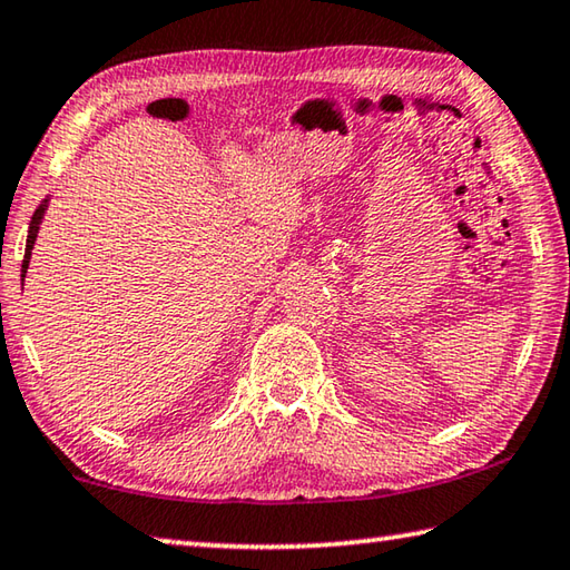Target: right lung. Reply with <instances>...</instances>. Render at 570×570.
I'll return each instance as SVG.
<instances>
[{
	"mask_svg": "<svg viewBox=\"0 0 570 570\" xmlns=\"http://www.w3.org/2000/svg\"><path fill=\"white\" fill-rule=\"evenodd\" d=\"M47 203H49V199H45V203L35 209V215H32V223H29V233H27V247H24V259H22V279H24V275H27L29 257H32V247H35V239H37V233H39V225H42V219H45V209H47Z\"/></svg>",
	"mask_w": 570,
	"mask_h": 570,
	"instance_id": "1",
	"label": "right lung"
}]
</instances>
